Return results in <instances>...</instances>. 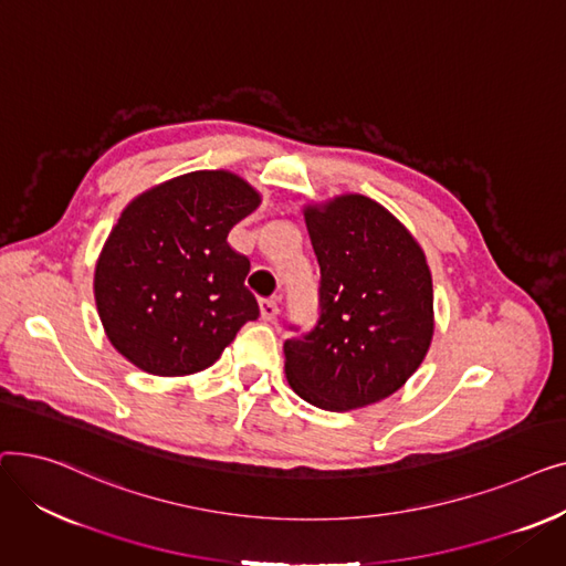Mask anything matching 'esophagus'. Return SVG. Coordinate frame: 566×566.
<instances>
[{"mask_svg": "<svg viewBox=\"0 0 566 566\" xmlns=\"http://www.w3.org/2000/svg\"><path fill=\"white\" fill-rule=\"evenodd\" d=\"M259 314L263 321H275L280 314V307L275 301H261L259 303Z\"/></svg>", "mask_w": 566, "mask_h": 566, "instance_id": "34e87169", "label": "esophagus"}]
</instances>
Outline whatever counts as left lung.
<instances>
[{
    "label": "left lung",
    "instance_id": "1",
    "mask_svg": "<svg viewBox=\"0 0 566 566\" xmlns=\"http://www.w3.org/2000/svg\"><path fill=\"white\" fill-rule=\"evenodd\" d=\"M321 265V316L284 342V374L307 403L344 412L388 399L418 371L433 339L424 250L378 201L337 195L305 203Z\"/></svg>",
    "mask_w": 566,
    "mask_h": 566
}]
</instances>
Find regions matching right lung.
I'll use <instances>...</instances> for the list:
<instances>
[{
	"instance_id": "1",
	"label": "right lung",
	"mask_w": 566,
	"mask_h": 566,
	"mask_svg": "<svg viewBox=\"0 0 566 566\" xmlns=\"http://www.w3.org/2000/svg\"><path fill=\"white\" fill-rule=\"evenodd\" d=\"M261 195L243 176L199 169L137 195L98 254L94 295L109 344L154 376L211 367L259 316L248 256L229 231Z\"/></svg>"
}]
</instances>
